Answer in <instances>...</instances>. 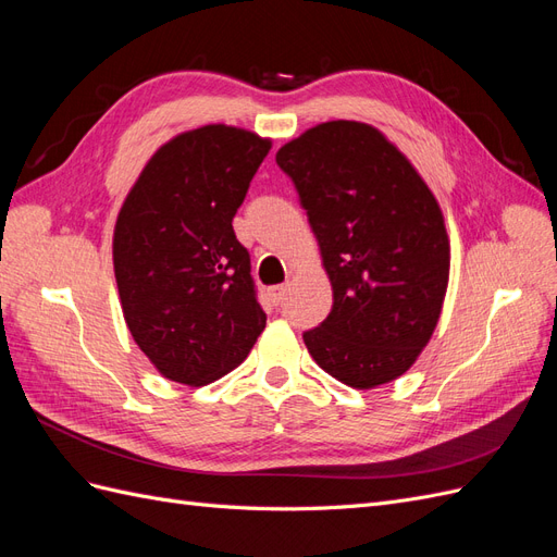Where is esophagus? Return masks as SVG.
I'll return each mask as SVG.
<instances>
[{"mask_svg":"<svg viewBox=\"0 0 557 557\" xmlns=\"http://www.w3.org/2000/svg\"><path fill=\"white\" fill-rule=\"evenodd\" d=\"M288 290H290L288 283H281V285H276V288H272V301H274V305H281V301L288 297Z\"/></svg>","mask_w":557,"mask_h":557,"instance_id":"34e87169","label":"esophagus"}]
</instances>
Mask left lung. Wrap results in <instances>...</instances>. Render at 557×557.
I'll list each match as a JSON object with an SVG mask.
<instances>
[{
  "label": "left lung",
  "instance_id": "obj_1",
  "mask_svg": "<svg viewBox=\"0 0 557 557\" xmlns=\"http://www.w3.org/2000/svg\"><path fill=\"white\" fill-rule=\"evenodd\" d=\"M332 283V311L305 332L330 376L369 391L401 376L440 323L450 244L440 201L376 127L320 123L278 148Z\"/></svg>",
  "mask_w": 557,
  "mask_h": 557
}]
</instances>
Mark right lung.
Returning <instances> with one entry per match:
<instances>
[{
	"instance_id": "add662e5",
	"label": "right lung",
	"mask_w": 557,
	"mask_h": 557,
	"mask_svg": "<svg viewBox=\"0 0 557 557\" xmlns=\"http://www.w3.org/2000/svg\"><path fill=\"white\" fill-rule=\"evenodd\" d=\"M272 141L232 125L156 150L113 230V272L132 339L158 372L207 385L239 367L267 325L232 218Z\"/></svg>"
}]
</instances>
